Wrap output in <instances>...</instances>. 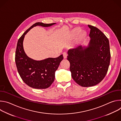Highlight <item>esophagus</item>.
<instances>
[{"label": "esophagus", "instance_id": "34e87169", "mask_svg": "<svg viewBox=\"0 0 121 121\" xmlns=\"http://www.w3.org/2000/svg\"><path fill=\"white\" fill-rule=\"evenodd\" d=\"M63 55L64 58L65 59L66 58V57H67V54H66V52H64V53H63Z\"/></svg>", "mask_w": 121, "mask_h": 121}]
</instances>
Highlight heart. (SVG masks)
<instances>
[{
	"instance_id": "b5f03b06",
	"label": "heart",
	"mask_w": 121,
	"mask_h": 121,
	"mask_svg": "<svg viewBox=\"0 0 121 121\" xmlns=\"http://www.w3.org/2000/svg\"><path fill=\"white\" fill-rule=\"evenodd\" d=\"M81 30L80 28H78V27L76 28L73 30L72 33H73V34H74V35H78V34L81 32ZM86 32L83 31L81 34V37L82 38H84L86 36Z\"/></svg>"
}]
</instances>
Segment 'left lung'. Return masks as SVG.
I'll return each mask as SVG.
<instances>
[{"mask_svg":"<svg viewBox=\"0 0 121 121\" xmlns=\"http://www.w3.org/2000/svg\"><path fill=\"white\" fill-rule=\"evenodd\" d=\"M88 27L91 38L89 46L69 49L67 56L73 79L84 87L95 86L103 80L111 59L108 39L97 28L90 25Z\"/></svg>","mask_w":121,"mask_h":121,"instance_id":"8db88e82","label":"left lung"}]
</instances>
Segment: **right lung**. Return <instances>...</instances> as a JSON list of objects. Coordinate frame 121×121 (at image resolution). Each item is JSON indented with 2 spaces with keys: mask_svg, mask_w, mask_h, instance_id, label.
Wrapping results in <instances>:
<instances>
[{
  "mask_svg": "<svg viewBox=\"0 0 121 121\" xmlns=\"http://www.w3.org/2000/svg\"><path fill=\"white\" fill-rule=\"evenodd\" d=\"M55 23L45 24L36 22L29 28L19 38L15 53V62L18 73L22 80L27 85L34 89H46L53 83L55 72L63 59L61 55L56 58L36 61L26 55L23 47V41L25 34L33 27L36 26L49 27Z\"/></svg>",
  "mask_w": 121,
  "mask_h": 121,
  "instance_id": "right-lung-1",
  "label": "right lung"
}]
</instances>
